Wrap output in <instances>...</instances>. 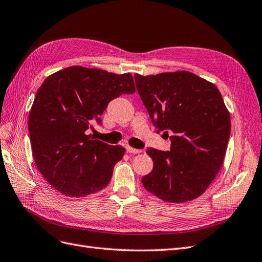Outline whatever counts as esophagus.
I'll return each instance as SVG.
<instances>
[{"label":"esophagus","mask_w":262,"mask_h":262,"mask_svg":"<svg viewBox=\"0 0 262 262\" xmlns=\"http://www.w3.org/2000/svg\"><path fill=\"white\" fill-rule=\"evenodd\" d=\"M126 151L128 154H139L143 150H141V149H136V148H133L129 146H126Z\"/></svg>","instance_id":"obj_1"}]
</instances>
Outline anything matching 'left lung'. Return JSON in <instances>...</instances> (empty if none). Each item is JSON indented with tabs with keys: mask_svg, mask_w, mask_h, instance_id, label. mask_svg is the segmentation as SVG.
<instances>
[{
	"mask_svg": "<svg viewBox=\"0 0 262 262\" xmlns=\"http://www.w3.org/2000/svg\"><path fill=\"white\" fill-rule=\"evenodd\" d=\"M135 83L157 133L170 134V151L147 148L154 168L144 188L170 203L199 198L220 171L230 135L219 89L188 71L135 74Z\"/></svg>",
	"mask_w": 262,
	"mask_h": 262,
	"instance_id": "left-lung-1",
	"label": "left lung"
}]
</instances>
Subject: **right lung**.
<instances>
[{"label": "right lung", "mask_w": 262, "mask_h": 262, "mask_svg": "<svg viewBox=\"0 0 262 262\" xmlns=\"http://www.w3.org/2000/svg\"><path fill=\"white\" fill-rule=\"evenodd\" d=\"M135 92L130 73L69 67L38 89L28 118L33 156L47 182L67 196L82 198L110 183L125 148L94 139L85 132L108 103Z\"/></svg>", "instance_id": "obj_1"}]
</instances>
